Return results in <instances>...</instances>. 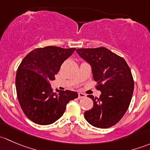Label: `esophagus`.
<instances>
[{"label": "esophagus", "instance_id": "esophagus-1", "mask_svg": "<svg viewBox=\"0 0 150 150\" xmlns=\"http://www.w3.org/2000/svg\"><path fill=\"white\" fill-rule=\"evenodd\" d=\"M86 97V95L83 93H78V99H83Z\"/></svg>", "mask_w": 150, "mask_h": 150}]
</instances>
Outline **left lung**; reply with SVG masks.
I'll list each match as a JSON object with an SVG mask.
<instances>
[{
	"instance_id": "8db88e82",
	"label": "left lung",
	"mask_w": 150,
	"mask_h": 150,
	"mask_svg": "<svg viewBox=\"0 0 150 150\" xmlns=\"http://www.w3.org/2000/svg\"><path fill=\"white\" fill-rule=\"evenodd\" d=\"M76 51L91 66L93 80L101 91L99 98L88 96L93 107L85 112V118L96 128L112 127L120 121L131 103L134 88L131 69L123 58L104 47Z\"/></svg>"
}]
</instances>
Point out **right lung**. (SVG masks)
Here are the masks:
<instances>
[{
	"label": "right lung",
	"instance_id": "obj_1",
	"mask_svg": "<svg viewBox=\"0 0 150 150\" xmlns=\"http://www.w3.org/2000/svg\"><path fill=\"white\" fill-rule=\"evenodd\" d=\"M75 50L57 46L36 48L18 67L15 81L18 100L25 115L35 123L49 125L57 121L68 102L78 98V93L72 91L54 92L50 84Z\"/></svg>",
	"mask_w": 150,
	"mask_h": 150
}]
</instances>
